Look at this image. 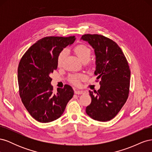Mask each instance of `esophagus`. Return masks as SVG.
I'll return each instance as SVG.
<instances>
[{
    "label": "esophagus",
    "instance_id": "34e87169",
    "mask_svg": "<svg viewBox=\"0 0 152 152\" xmlns=\"http://www.w3.org/2000/svg\"><path fill=\"white\" fill-rule=\"evenodd\" d=\"M75 93L77 94H81L82 93H84L83 91H80V90H75Z\"/></svg>",
    "mask_w": 152,
    "mask_h": 152
}]
</instances>
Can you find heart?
Wrapping results in <instances>:
<instances>
[{"mask_svg": "<svg viewBox=\"0 0 152 152\" xmlns=\"http://www.w3.org/2000/svg\"><path fill=\"white\" fill-rule=\"evenodd\" d=\"M75 53L80 60L83 62H87L91 57V50L86 45L84 44H79L77 45L73 49ZM66 54V50L65 49L62 50L58 54L57 58V65L58 66L61 67L63 65V61L65 58ZM84 75L82 74H73L70 75V80L74 84H78L79 83V81L84 79Z\"/></svg>", "mask_w": 152, "mask_h": 152, "instance_id": "1", "label": "heart"}]
</instances>
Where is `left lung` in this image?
I'll return each mask as SVG.
<instances>
[{
  "instance_id": "obj_1",
  "label": "left lung",
  "mask_w": 152,
  "mask_h": 152,
  "mask_svg": "<svg viewBox=\"0 0 152 152\" xmlns=\"http://www.w3.org/2000/svg\"><path fill=\"white\" fill-rule=\"evenodd\" d=\"M81 39L94 49V75L100 79L101 85L98 91H89L91 103L86 112L94 120L107 122L117 115L127 99L129 66L122 49L112 40L98 34H85Z\"/></svg>"
}]
</instances>
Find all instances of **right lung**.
<instances>
[{"label": "right lung", "mask_w": 152, "mask_h": 152, "mask_svg": "<svg viewBox=\"0 0 152 152\" xmlns=\"http://www.w3.org/2000/svg\"><path fill=\"white\" fill-rule=\"evenodd\" d=\"M75 40V36L45 37L21 59L18 69L20 96L27 111L38 122L47 123L60 117L74 94L69 85L54 93L49 74L57 69L59 53Z\"/></svg>", "instance_id": "1"}]
</instances>
